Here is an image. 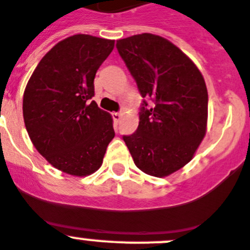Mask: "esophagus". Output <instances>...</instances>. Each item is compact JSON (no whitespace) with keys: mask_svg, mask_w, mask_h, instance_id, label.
Instances as JSON below:
<instances>
[{"mask_svg":"<svg viewBox=\"0 0 250 250\" xmlns=\"http://www.w3.org/2000/svg\"><path fill=\"white\" fill-rule=\"evenodd\" d=\"M112 117H113L114 122H120L121 118H122V113H120V112H114V113H112Z\"/></svg>","mask_w":250,"mask_h":250,"instance_id":"obj_1","label":"esophagus"}]
</instances>
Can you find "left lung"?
I'll list each match as a JSON object with an SVG mask.
<instances>
[{"instance_id":"1","label":"left lung","mask_w":250,"mask_h":250,"mask_svg":"<svg viewBox=\"0 0 250 250\" xmlns=\"http://www.w3.org/2000/svg\"><path fill=\"white\" fill-rule=\"evenodd\" d=\"M118 53L143 100L139 125L123 136L134 164L153 177H167L194 156L206 136L208 92L194 63L181 49L152 33L118 40Z\"/></svg>"}]
</instances>
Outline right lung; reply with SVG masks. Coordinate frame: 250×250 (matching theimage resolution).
<instances>
[{"label":"right lung","mask_w":250,"mask_h":250,"mask_svg":"<svg viewBox=\"0 0 250 250\" xmlns=\"http://www.w3.org/2000/svg\"><path fill=\"white\" fill-rule=\"evenodd\" d=\"M113 47V40L71 36L44 55L24 89L28 136L40 154L67 174L96 172L114 137L111 114L91 101L97 69Z\"/></svg>","instance_id":"right-lung-1"}]
</instances>
